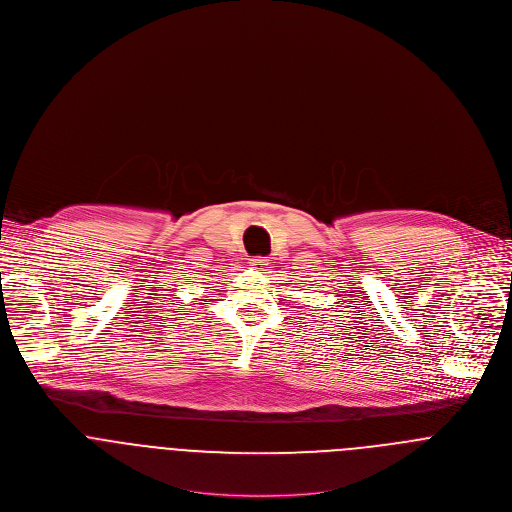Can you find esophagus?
Here are the masks:
<instances>
[{"label": "esophagus", "mask_w": 512, "mask_h": 512, "mask_svg": "<svg viewBox=\"0 0 512 512\" xmlns=\"http://www.w3.org/2000/svg\"><path fill=\"white\" fill-rule=\"evenodd\" d=\"M250 264H252L256 270H266L268 264H270V260L264 258V256H254V258H250Z\"/></svg>", "instance_id": "1"}]
</instances>
